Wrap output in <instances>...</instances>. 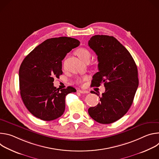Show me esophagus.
Segmentation results:
<instances>
[{
    "mask_svg": "<svg viewBox=\"0 0 159 159\" xmlns=\"http://www.w3.org/2000/svg\"><path fill=\"white\" fill-rule=\"evenodd\" d=\"M79 92L81 94H88L89 93V91H87V90H79Z\"/></svg>",
    "mask_w": 159,
    "mask_h": 159,
    "instance_id": "34e87169",
    "label": "esophagus"
}]
</instances>
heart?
<instances>
[{
    "instance_id": "1",
    "label": "heart",
    "mask_w": 159,
    "mask_h": 159,
    "mask_svg": "<svg viewBox=\"0 0 159 159\" xmlns=\"http://www.w3.org/2000/svg\"><path fill=\"white\" fill-rule=\"evenodd\" d=\"M76 54L79 57V58L84 62H86V61H89L90 57H91V53H90V51L87 49V48H81L78 49L76 51ZM87 77H79L76 79L75 82L77 84H81L82 82H84V80H85L87 79Z\"/></svg>"
}]
</instances>
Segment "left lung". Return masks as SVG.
Returning <instances> with one entry per match:
<instances>
[{
    "label": "left lung",
    "mask_w": 159,
    "mask_h": 159,
    "mask_svg": "<svg viewBox=\"0 0 159 159\" xmlns=\"http://www.w3.org/2000/svg\"><path fill=\"white\" fill-rule=\"evenodd\" d=\"M88 44L99 62V72L93 75L91 86L104 83L106 89L99 97L100 102L89 108V115L101 124L114 123L126 114L133 103L139 83L137 66L127 49L113 36L95 35Z\"/></svg>",
    "instance_id": "8db88e82"
}]
</instances>
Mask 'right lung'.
Masks as SVG:
<instances>
[{"label":"right lung","instance_id":"1","mask_svg":"<svg viewBox=\"0 0 159 159\" xmlns=\"http://www.w3.org/2000/svg\"><path fill=\"white\" fill-rule=\"evenodd\" d=\"M80 41L70 37L48 39L39 44L22 61L19 69L21 98L28 111L43 121L60 117L65 109V96L76 92L69 86L58 89L54 78L63 74L61 61Z\"/></svg>","mask_w":159,"mask_h":159}]
</instances>
